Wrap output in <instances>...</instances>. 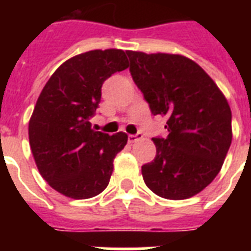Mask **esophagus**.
Returning a JSON list of instances; mask_svg holds the SVG:
<instances>
[{
	"label": "esophagus",
	"instance_id": "esophagus-1",
	"mask_svg": "<svg viewBox=\"0 0 251 251\" xmlns=\"http://www.w3.org/2000/svg\"><path fill=\"white\" fill-rule=\"evenodd\" d=\"M142 138V133H138V134H130L129 137H127V139H129L130 143H134L135 141H138V139H141Z\"/></svg>",
	"mask_w": 251,
	"mask_h": 251
}]
</instances>
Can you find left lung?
<instances>
[{
  "label": "left lung",
  "instance_id": "obj_1",
  "mask_svg": "<svg viewBox=\"0 0 251 251\" xmlns=\"http://www.w3.org/2000/svg\"><path fill=\"white\" fill-rule=\"evenodd\" d=\"M130 74L167 137L152 138L156 156L142 167L150 190L165 199L198 194L218 176L232 143V112L210 75L187 57L126 50Z\"/></svg>",
  "mask_w": 251,
  "mask_h": 251
}]
</instances>
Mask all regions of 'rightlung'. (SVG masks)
I'll return each mask as SVG.
<instances>
[{"instance_id":"obj_1","label":"right lung","mask_w":251,"mask_h":251,"mask_svg":"<svg viewBox=\"0 0 251 251\" xmlns=\"http://www.w3.org/2000/svg\"><path fill=\"white\" fill-rule=\"evenodd\" d=\"M127 68L121 49L82 53L53 73L37 99L28 124L31 151L43 178L65 197L92 198L109 183L127 134L95 131L90 120L102 83Z\"/></svg>"}]
</instances>
